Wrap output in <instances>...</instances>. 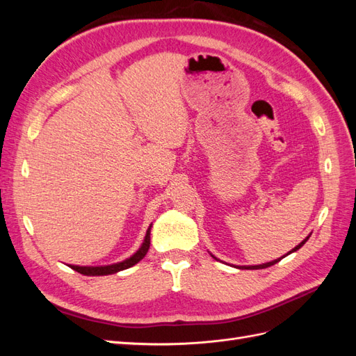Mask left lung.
Returning a JSON list of instances; mask_svg holds the SVG:
<instances>
[{"instance_id":"8db88e82","label":"left lung","mask_w":356,"mask_h":356,"mask_svg":"<svg viewBox=\"0 0 356 356\" xmlns=\"http://www.w3.org/2000/svg\"><path fill=\"white\" fill-rule=\"evenodd\" d=\"M309 238H310V234L307 236V238H306L303 242H300V243L294 248V250H291L288 254H291V252H296L297 250H300V248L303 246V245L307 242V239H309ZM288 254H286V255H288ZM286 255H284V257H286ZM212 257H213V255H212ZM284 257H281V258H284ZM213 258H215V257H213ZM281 258H277V260H273V261H270V263H264V264H258V266H242V267L239 266L238 268H251V270H257V268H266V267H270V266H273V264H276V263L281 261ZM215 260H217V258H215Z\"/></svg>"}]
</instances>
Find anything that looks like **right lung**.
<instances>
[{
  "label": "right lung",
  "instance_id": "obj_1",
  "mask_svg": "<svg viewBox=\"0 0 356 356\" xmlns=\"http://www.w3.org/2000/svg\"><path fill=\"white\" fill-rule=\"evenodd\" d=\"M149 232H152V225H149L148 230H147L145 239H144L141 248H139V250L131 258H127V260H124V261L110 264V266H98V267L71 266V264H70V267L72 268V270L79 272L81 275H86V276H105V275H113V273H117V272H120V270H124V268L132 267L138 261H141L143 258L145 257V254L148 252V248H149Z\"/></svg>",
  "mask_w": 356,
  "mask_h": 356
}]
</instances>
